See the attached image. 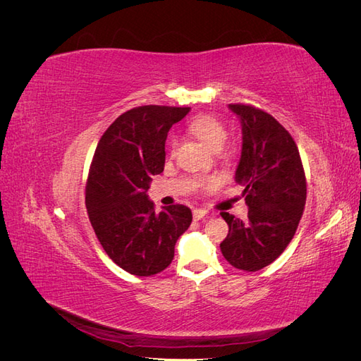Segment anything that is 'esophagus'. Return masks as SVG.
<instances>
[{
    "label": "esophagus",
    "mask_w": 361,
    "mask_h": 361,
    "mask_svg": "<svg viewBox=\"0 0 361 361\" xmlns=\"http://www.w3.org/2000/svg\"><path fill=\"white\" fill-rule=\"evenodd\" d=\"M207 211H204V209H194L192 211V216H194V220H202V218H204V216H207Z\"/></svg>",
    "instance_id": "esophagus-1"
}]
</instances>
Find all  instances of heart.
Listing matches in <instances>:
<instances>
[{"label": "heart", "mask_w": 361, "mask_h": 361, "mask_svg": "<svg viewBox=\"0 0 361 361\" xmlns=\"http://www.w3.org/2000/svg\"><path fill=\"white\" fill-rule=\"evenodd\" d=\"M190 133L197 137L200 141L212 149V150H220L223 147V145L226 143V138H227V133H226V128L223 126V123L220 120H216L212 116H207V114H200L197 117H194L191 122H190ZM178 147V140L173 138L170 141V152L173 154L174 150ZM216 179H203L200 180V187L203 190H212L214 187H216Z\"/></svg>", "instance_id": "heart-1"}]
</instances>
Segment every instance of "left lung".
Returning <instances> with one entry per match:
<instances>
[{
    "label": "left lung",
    "mask_w": 361,
    "mask_h": 361,
    "mask_svg": "<svg viewBox=\"0 0 361 361\" xmlns=\"http://www.w3.org/2000/svg\"><path fill=\"white\" fill-rule=\"evenodd\" d=\"M243 128V149L235 171L244 187L248 220L221 216L228 233L220 244L232 267L259 271L272 264L290 243L305 204V176L293 138L271 114L231 104Z\"/></svg>",
    "instance_id": "left-lung-1"
}]
</instances>
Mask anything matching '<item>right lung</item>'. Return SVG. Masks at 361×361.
<instances>
[{
  "label": "right lung",
  "instance_id": "right-lung-1",
  "mask_svg": "<svg viewBox=\"0 0 361 361\" xmlns=\"http://www.w3.org/2000/svg\"><path fill=\"white\" fill-rule=\"evenodd\" d=\"M188 106L145 105L118 116L97 143L85 188V206L105 253L129 274L147 277L166 269L174 245L192 221L183 204L149 200L152 176L164 170L170 128Z\"/></svg>",
  "mask_w": 361,
  "mask_h": 361
}]
</instances>
